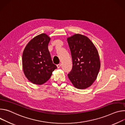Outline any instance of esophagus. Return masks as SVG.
Listing matches in <instances>:
<instances>
[{"label":"esophagus","instance_id":"esophagus-1","mask_svg":"<svg viewBox=\"0 0 125 125\" xmlns=\"http://www.w3.org/2000/svg\"><path fill=\"white\" fill-rule=\"evenodd\" d=\"M61 65H62V64H61V63L58 64L57 65V67H58V68H59L61 66Z\"/></svg>","mask_w":125,"mask_h":125}]
</instances>
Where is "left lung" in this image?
<instances>
[{
	"instance_id": "8db88e82",
	"label": "left lung",
	"mask_w": 125,
	"mask_h": 125,
	"mask_svg": "<svg viewBox=\"0 0 125 125\" xmlns=\"http://www.w3.org/2000/svg\"><path fill=\"white\" fill-rule=\"evenodd\" d=\"M67 41L73 60V68L68 77L75 87L86 89L93 84L100 70L98 51L84 35L75 34L67 38Z\"/></svg>"
}]
</instances>
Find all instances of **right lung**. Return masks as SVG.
<instances>
[{
    "label": "right lung",
    "mask_w": 125,
    "mask_h": 125,
    "mask_svg": "<svg viewBox=\"0 0 125 125\" xmlns=\"http://www.w3.org/2000/svg\"><path fill=\"white\" fill-rule=\"evenodd\" d=\"M50 40L47 34H40L33 38L24 50L22 55L23 72L27 78L33 84H44L57 68L52 63L48 50Z\"/></svg>",
    "instance_id": "1"
}]
</instances>
